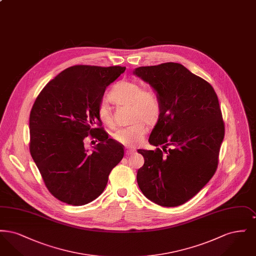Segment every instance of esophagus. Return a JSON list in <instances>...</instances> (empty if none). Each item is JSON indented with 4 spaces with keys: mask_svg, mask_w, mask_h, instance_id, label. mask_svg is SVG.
Segmentation results:
<instances>
[{
    "mask_svg": "<svg viewBox=\"0 0 256 256\" xmlns=\"http://www.w3.org/2000/svg\"><path fill=\"white\" fill-rule=\"evenodd\" d=\"M135 152V150L132 148H126V156H130V154H134Z\"/></svg>",
    "mask_w": 256,
    "mask_h": 256,
    "instance_id": "34e87169",
    "label": "esophagus"
}]
</instances>
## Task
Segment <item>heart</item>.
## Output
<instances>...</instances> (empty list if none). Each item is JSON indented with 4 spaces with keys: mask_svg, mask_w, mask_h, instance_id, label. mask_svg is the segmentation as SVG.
Returning a JSON list of instances; mask_svg holds the SVG:
<instances>
[{
    "mask_svg": "<svg viewBox=\"0 0 256 256\" xmlns=\"http://www.w3.org/2000/svg\"><path fill=\"white\" fill-rule=\"evenodd\" d=\"M110 98L120 104H132V119L136 121L130 126L118 128L113 134L114 139L124 146L137 145L146 132V124L142 121L150 124L158 119L161 110L158 95L152 89L142 88L135 82L121 80L111 89ZM98 115L104 124L114 126L110 108L106 102L100 104Z\"/></svg>",
    "mask_w": 256,
    "mask_h": 256,
    "instance_id": "heart-1",
    "label": "heart"
}]
</instances>
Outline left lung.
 I'll list each match as a JSON object with an SVG mask.
<instances>
[{"label":"left lung","instance_id":"obj_1","mask_svg":"<svg viewBox=\"0 0 256 256\" xmlns=\"http://www.w3.org/2000/svg\"><path fill=\"white\" fill-rule=\"evenodd\" d=\"M158 95L161 110L148 142L138 150L145 163L137 183L146 198L165 207L182 206L196 195L217 170L224 136L219 100L213 87L180 63L134 71Z\"/></svg>","mask_w":256,"mask_h":256}]
</instances>
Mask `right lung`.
Returning <instances> with one entry per match:
<instances>
[{"label": "right lung", "instance_id": "add662e5", "mask_svg": "<svg viewBox=\"0 0 256 256\" xmlns=\"http://www.w3.org/2000/svg\"><path fill=\"white\" fill-rule=\"evenodd\" d=\"M124 70L69 67L47 84L32 106L30 152L50 193L65 204L84 206L97 198L124 158L122 145L102 128L98 108L106 87ZM88 134L99 140L92 152L84 148Z\"/></svg>", "mask_w": 256, "mask_h": 256}]
</instances>
